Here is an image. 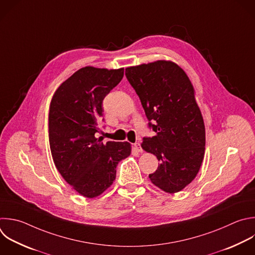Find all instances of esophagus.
Returning a JSON list of instances; mask_svg holds the SVG:
<instances>
[{
	"mask_svg": "<svg viewBox=\"0 0 255 255\" xmlns=\"http://www.w3.org/2000/svg\"><path fill=\"white\" fill-rule=\"evenodd\" d=\"M134 146H135V148H136V150H137L138 152H142V151H143L140 143H135V144H134Z\"/></svg>",
	"mask_w": 255,
	"mask_h": 255,
	"instance_id": "esophagus-1",
	"label": "esophagus"
}]
</instances>
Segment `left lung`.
<instances>
[{"label": "left lung", "mask_w": 255, "mask_h": 255, "mask_svg": "<svg viewBox=\"0 0 255 255\" xmlns=\"http://www.w3.org/2000/svg\"><path fill=\"white\" fill-rule=\"evenodd\" d=\"M125 75L155 132L141 144L160 161L149 178L165 192H178L196 177L205 151V127L192 84L170 61L129 67Z\"/></svg>", "instance_id": "left-lung-1"}]
</instances>
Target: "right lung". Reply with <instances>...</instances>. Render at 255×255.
<instances>
[{
	"label": "right lung",
	"mask_w": 255,
	"mask_h": 255,
	"mask_svg": "<svg viewBox=\"0 0 255 255\" xmlns=\"http://www.w3.org/2000/svg\"><path fill=\"white\" fill-rule=\"evenodd\" d=\"M124 76V69L84 67L56 90L49 112V142L62 177L79 194L94 198L110 187L128 142L96 138L104 119L102 103Z\"/></svg>",
	"instance_id": "obj_1"
}]
</instances>
